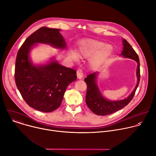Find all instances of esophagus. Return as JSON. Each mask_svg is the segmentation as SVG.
I'll use <instances>...</instances> for the list:
<instances>
[{
    "label": "esophagus",
    "instance_id": "obj_1",
    "mask_svg": "<svg viewBox=\"0 0 156 156\" xmlns=\"http://www.w3.org/2000/svg\"><path fill=\"white\" fill-rule=\"evenodd\" d=\"M76 75L78 76V79H82L83 76V71L81 69H78L77 72H76Z\"/></svg>",
    "mask_w": 156,
    "mask_h": 156
}]
</instances>
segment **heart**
<instances>
[{"mask_svg": "<svg viewBox=\"0 0 156 156\" xmlns=\"http://www.w3.org/2000/svg\"><path fill=\"white\" fill-rule=\"evenodd\" d=\"M112 46L110 44H104L102 41L93 39H86L81 43L77 54L73 51L69 52V57L72 60L78 62L80 57L87 58L92 56L91 63L98 67L106 60V58L112 53Z\"/></svg>", "mask_w": 156, "mask_h": 156, "instance_id": "obj_1", "label": "heart"}]
</instances>
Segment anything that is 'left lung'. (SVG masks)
I'll use <instances>...</instances> for the list:
<instances>
[{
	"mask_svg": "<svg viewBox=\"0 0 156 156\" xmlns=\"http://www.w3.org/2000/svg\"><path fill=\"white\" fill-rule=\"evenodd\" d=\"M123 49L121 55L125 58L134 60L138 63L136 70V76L138 78L137 84L128 98L123 100L112 101L105 99L101 94L96 81L98 72H94L87 75L84 79V81L87 84L86 103L92 112L96 115H106L111 114L125 107L133 99L139 85L140 80V63L139 57L131 46L125 39H123Z\"/></svg>",
	"mask_w": 156,
	"mask_h": 156,
	"instance_id": "8db88e82",
	"label": "left lung"
}]
</instances>
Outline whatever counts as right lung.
Segmentation results:
<instances>
[{
	"label": "right lung",
	"instance_id": "1",
	"mask_svg": "<svg viewBox=\"0 0 156 156\" xmlns=\"http://www.w3.org/2000/svg\"><path fill=\"white\" fill-rule=\"evenodd\" d=\"M59 29L43 27L31 34L18 51L15 69L16 85L28 105L43 112H51L61 105L66 87L76 80V72L57 61L35 66L30 51L36 43L65 49L66 42Z\"/></svg>",
	"mask_w": 156,
	"mask_h": 156
}]
</instances>
